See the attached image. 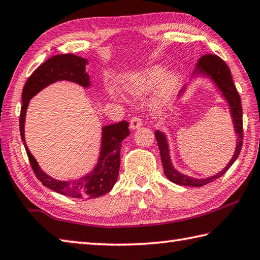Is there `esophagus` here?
<instances>
[{
  "mask_svg": "<svg viewBox=\"0 0 260 260\" xmlns=\"http://www.w3.org/2000/svg\"><path fill=\"white\" fill-rule=\"evenodd\" d=\"M143 125V122H142V119H141L140 117H133L131 119V122H129V127L132 129H138V128H140L141 126Z\"/></svg>",
  "mask_w": 260,
  "mask_h": 260,
  "instance_id": "obj_1",
  "label": "esophagus"
}]
</instances>
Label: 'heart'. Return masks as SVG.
Returning <instances> with one entry per match:
<instances>
[{
	"instance_id": "heart-1",
	"label": "heart",
	"mask_w": 260,
	"mask_h": 260,
	"mask_svg": "<svg viewBox=\"0 0 260 260\" xmlns=\"http://www.w3.org/2000/svg\"><path fill=\"white\" fill-rule=\"evenodd\" d=\"M179 81H181V74L176 69H172L164 73L162 66L154 64L145 69L139 76L126 82L124 84V88L127 92L138 95V94L143 93L146 89L153 87L154 85L158 84L157 91H155L153 96V103L157 106H161L168 102L169 99L173 96V94L175 93L178 86ZM108 94H109L111 100H118L119 99V95H118L115 89H109Z\"/></svg>"
}]
</instances>
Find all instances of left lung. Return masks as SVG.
<instances>
[{"instance_id":"8db88e82","label":"left lung","mask_w":260,"mask_h":260,"mask_svg":"<svg viewBox=\"0 0 260 260\" xmlns=\"http://www.w3.org/2000/svg\"><path fill=\"white\" fill-rule=\"evenodd\" d=\"M204 76L209 78L210 81L215 84V86L219 89V92L223 98L229 103L230 107V114L232 117L233 126H234V133L237 134V146H235V151L232 159L230 162L226 165V167L220 171L218 174L214 176L207 177V178H194L191 176H187L185 174L179 173L177 169L174 168L171 159V153H169V145L166 135L164 132L155 131L154 135L157 139L158 146L160 150V157H161V162L164 166V173L169 181L178 184V185H185V186H194L200 187L204 186L206 184H209L214 182L215 179L223 176L224 174L229 171L230 167L234 164L235 160L238 159L240 151L242 148V139H243V128H242V106H241V99H240L239 93L237 91V87L233 83L232 75H231V70L228 67L223 60L219 56L214 54H206L198 61L197 68L194 73L192 75L193 77ZM185 92V86L182 88L179 92V96Z\"/></svg>"}]
</instances>
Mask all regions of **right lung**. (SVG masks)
Wrapping results in <instances>:
<instances>
[{
	"mask_svg": "<svg viewBox=\"0 0 260 260\" xmlns=\"http://www.w3.org/2000/svg\"><path fill=\"white\" fill-rule=\"evenodd\" d=\"M87 60L75 54H59L42 63L27 82L22 89V107L20 111V135L23 141L30 166L36 177L44 186L62 196L76 199L99 198L109 192L117 182L120 166V146L122 140L129 135L128 122L122 120L117 124L102 127L101 149L96 166L86 175L74 181H59L45 174L32 157L25 140V120L28 105L32 96L49 85L59 81L76 83L87 88L91 86L86 73Z\"/></svg>",
	"mask_w": 260,
	"mask_h": 260,
	"instance_id": "right-lung-1",
	"label": "right lung"
}]
</instances>
